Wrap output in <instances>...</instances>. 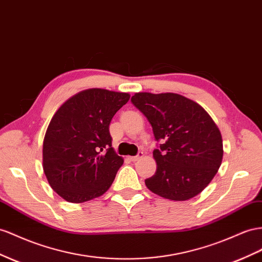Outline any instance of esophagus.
I'll list each match as a JSON object with an SVG mask.
<instances>
[{"mask_svg": "<svg viewBox=\"0 0 262 262\" xmlns=\"http://www.w3.org/2000/svg\"><path fill=\"white\" fill-rule=\"evenodd\" d=\"M142 157H143V152H139V154L136 155V157H130V160L132 162H136V161H138L139 159H141Z\"/></svg>", "mask_w": 262, "mask_h": 262, "instance_id": "esophagus-1", "label": "esophagus"}]
</instances>
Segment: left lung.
<instances>
[{
	"mask_svg": "<svg viewBox=\"0 0 262 262\" xmlns=\"http://www.w3.org/2000/svg\"><path fill=\"white\" fill-rule=\"evenodd\" d=\"M131 102L152 125L161 143L153 151L157 172L146 187L172 201L199 195L223 160V140L213 119L199 103L178 94L139 93Z\"/></svg>",
	"mask_w": 262,
	"mask_h": 262,
	"instance_id": "obj_1",
	"label": "left lung"
}]
</instances>
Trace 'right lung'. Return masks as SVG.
<instances>
[{"label":"right lung","mask_w":262,"mask_h":262,"mask_svg":"<svg viewBox=\"0 0 262 262\" xmlns=\"http://www.w3.org/2000/svg\"><path fill=\"white\" fill-rule=\"evenodd\" d=\"M129 94L88 89L56 111L43 143V168L52 188L70 203L104 194L123 159L112 147L109 125Z\"/></svg>","instance_id":"add662e5"}]
</instances>
